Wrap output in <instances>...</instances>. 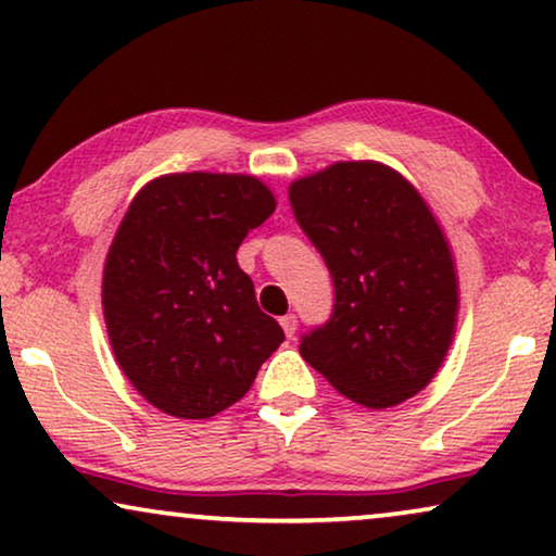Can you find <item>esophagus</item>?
Listing matches in <instances>:
<instances>
[{
  "label": "esophagus",
  "instance_id": "34e87169",
  "mask_svg": "<svg viewBox=\"0 0 556 556\" xmlns=\"http://www.w3.org/2000/svg\"><path fill=\"white\" fill-rule=\"evenodd\" d=\"M280 326H283L286 337H293L295 329H299V318H295V314H286L283 318H280Z\"/></svg>",
  "mask_w": 556,
  "mask_h": 556
}]
</instances>
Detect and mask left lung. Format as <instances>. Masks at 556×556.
Segmentation results:
<instances>
[{"label":"left lung","mask_w":556,"mask_h":556,"mask_svg":"<svg viewBox=\"0 0 556 556\" xmlns=\"http://www.w3.org/2000/svg\"><path fill=\"white\" fill-rule=\"evenodd\" d=\"M333 278V314L301 356L356 405L405 402L438 375L458 324V276L422 194L379 162H337L288 187Z\"/></svg>","instance_id":"left-lung-1"}]
</instances>
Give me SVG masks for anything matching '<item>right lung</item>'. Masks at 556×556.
<instances>
[{
    "instance_id": "obj_1",
    "label": "right lung",
    "mask_w": 556,
    "mask_h": 556,
    "mask_svg": "<svg viewBox=\"0 0 556 556\" xmlns=\"http://www.w3.org/2000/svg\"><path fill=\"white\" fill-rule=\"evenodd\" d=\"M273 210L261 179L212 172L164 174L128 204L103 265V318L118 367L162 413H223L286 339L235 257Z\"/></svg>"
}]
</instances>
